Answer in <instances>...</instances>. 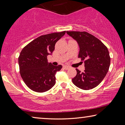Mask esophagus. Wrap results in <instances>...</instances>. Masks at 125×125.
I'll list each match as a JSON object with an SVG mask.
<instances>
[{
    "label": "esophagus",
    "instance_id": "1",
    "mask_svg": "<svg viewBox=\"0 0 125 125\" xmlns=\"http://www.w3.org/2000/svg\"><path fill=\"white\" fill-rule=\"evenodd\" d=\"M69 68H70V67H69V66H67V65H64V66H63V68H64V69H68Z\"/></svg>",
    "mask_w": 125,
    "mask_h": 125
}]
</instances>
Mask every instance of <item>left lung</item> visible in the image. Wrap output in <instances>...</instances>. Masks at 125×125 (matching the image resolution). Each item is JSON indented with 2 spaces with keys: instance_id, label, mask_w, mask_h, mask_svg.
Instances as JSON below:
<instances>
[{
  "instance_id": "8db88e82",
  "label": "left lung",
  "mask_w": 125,
  "mask_h": 125,
  "mask_svg": "<svg viewBox=\"0 0 125 125\" xmlns=\"http://www.w3.org/2000/svg\"><path fill=\"white\" fill-rule=\"evenodd\" d=\"M79 46L78 58L84 62L85 70L78 69L73 83L80 89L89 90L100 84L106 75L110 65L109 51L104 44L94 36L85 31H67Z\"/></svg>"
}]
</instances>
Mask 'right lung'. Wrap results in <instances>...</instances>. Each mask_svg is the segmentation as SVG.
Here are the masks:
<instances>
[{
  "instance_id": "1",
  "label": "right lung",
  "mask_w": 125,
  "mask_h": 125,
  "mask_svg": "<svg viewBox=\"0 0 125 125\" xmlns=\"http://www.w3.org/2000/svg\"><path fill=\"white\" fill-rule=\"evenodd\" d=\"M65 31L42 35L23 48L18 58L21 77L28 87L38 93L47 92L56 83L55 74L62 66L48 63L47 57Z\"/></svg>"
}]
</instances>
